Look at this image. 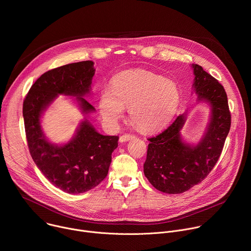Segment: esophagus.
<instances>
[{"label":"esophagus","mask_w":251,"mask_h":251,"mask_svg":"<svg viewBox=\"0 0 251 251\" xmlns=\"http://www.w3.org/2000/svg\"><path fill=\"white\" fill-rule=\"evenodd\" d=\"M134 138H135V136H134V135H132V134H125V135L120 136V138H119V142H121V143H123V142H127V141L132 140V139H134Z\"/></svg>","instance_id":"34e87169"}]
</instances>
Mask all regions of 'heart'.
I'll list each match as a JSON object with an SVG mask.
<instances>
[{"instance_id": "b5f03b06", "label": "heart", "mask_w": 251, "mask_h": 251, "mask_svg": "<svg viewBox=\"0 0 251 251\" xmlns=\"http://www.w3.org/2000/svg\"><path fill=\"white\" fill-rule=\"evenodd\" d=\"M181 93L176 82L146 70L117 75L109 89L101 91L98 109L103 121L114 126L129 108L130 122L142 132H156L174 117Z\"/></svg>"}]
</instances>
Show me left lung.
Instances as JSON below:
<instances>
[{
	"instance_id": "1",
	"label": "left lung",
	"mask_w": 251,
	"mask_h": 251,
	"mask_svg": "<svg viewBox=\"0 0 251 251\" xmlns=\"http://www.w3.org/2000/svg\"><path fill=\"white\" fill-rule=\"evenodd\" d=\"M199 102L210 107L209 122L196 145L181 135L187 113L178 115L161 134L149 138L144 174L151 185L167 194H182L200 184L217 164L230 129V112L224 86L199 64H192Z\"/></svg>"
}]
</instances>
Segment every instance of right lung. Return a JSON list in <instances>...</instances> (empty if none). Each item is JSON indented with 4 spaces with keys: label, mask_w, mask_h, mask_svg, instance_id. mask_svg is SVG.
I'll use <instances>...</instances> for the list:
<instances>
[{
    "label": "right lung",
    "mask_w": 251,
    "mask_h": 251,
    "mask_svg": "<svg viewBox=\"0 0 251 251\" xmlns=\"http://www.w3.org/2000/svg\"><path fill=\"white\" fill-rule=\"evenodd\" d=\"M93 64L91 60L79 61L47 71L31 85L24 100L23 116L30 156L48 180L67 194L85 193L104 180L119 137L101 135L84 118L75 136L57 145L44 134L41 118L58 95L75 97L84 115L95 111L84 98L91 90Z\"/></svg>",
    "instance_id": "right-lung-1"
}]
</instances>
